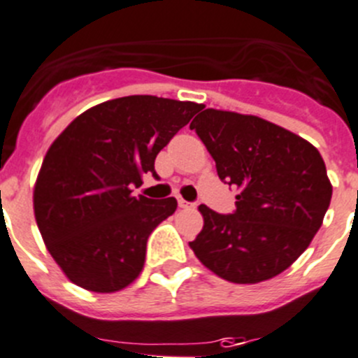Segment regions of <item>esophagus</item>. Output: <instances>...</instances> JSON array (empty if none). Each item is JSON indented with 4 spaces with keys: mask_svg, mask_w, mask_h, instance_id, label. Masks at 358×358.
I'll return each instance as SVG.
<instances>
[{
    "mask_svg": "<svg viewBox=\"0 0 358 358\" xmlns=\"http://www.w3.org/2000/svg\"><path fill=\"white\" fill-rule=\"evenodd\" d=\"M179 207H182V209H189V207H193V203L186 202V200L179 199Z\"/></svg>",
    "mask_w": 358,
    "mask_h": 358,
    "instance_id": "esophagus-1",
    "label": "esophagus"
}]
</instances>
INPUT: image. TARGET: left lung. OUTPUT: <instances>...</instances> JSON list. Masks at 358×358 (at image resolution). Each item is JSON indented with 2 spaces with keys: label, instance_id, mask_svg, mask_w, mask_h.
I'll use <instances>...</instances> for the list:
<instances>
[{
  "label": "left lung",
  "instance_id": "obj_1",
  "mask_svg": "<svg viewBox=\"0 0 358 358\" xmlns=\"http://www.w3.org/2000/svg\"><path fill=\"white\" fill-rule=\"evenodd\" d=\"M189 128L221 181L241 188L234 214L199 207L203 228L189 243L193 253L230 283L281 274L308 250L332 199L318 149L257 115L216 108L200 112Z\"/></svg>",
  "mask_w": 358,
  "mask_h": 358
}]
</instances>
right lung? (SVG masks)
<instances>
[{
  "mask_svg": "<svg viewBox=\"0 0 358 358\" xmlns=\"http://www.w3.org/2000/svg\"><path fill=\"white\" fill-rule=\"evenodd\" d=\"M202 108L151 94L91 107L52 142L33 192L47 250L71 283L112 294L134 283L151 232L177 209L173 196L131 195L158 152Z\"/></svg>",
  "mask_w": 358,
  "mask_h": 358,
  "instance_id": "1",
  "label": "right lung"
}]
</instances>
